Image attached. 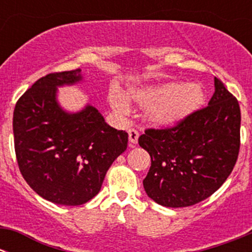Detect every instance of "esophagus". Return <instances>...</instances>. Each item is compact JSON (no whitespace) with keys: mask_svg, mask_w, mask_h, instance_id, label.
Instances as JSON below:
<instances>
[{"mask_svg":"<svg viewBox=\"0 0 252 252\" xmlns=\"http://www.w3.org/2000/svg\"><path fill=\"white\" fill-rule=\"evenodd\" d=\"M128 135H129V142L130 144H136L139 139V131L135 130V129H129L128 130Z\"/></svg>","mask_w":252,"mask_h":252,"instance_id":"esophagus-1","label":"esophagus"}]
</instances>
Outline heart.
<instances>
[{
    "mask_svg": "<svg viewBox=\"0 0 252 252\" xmlns=\"http://www.w3.org/2000/svg\"><path fill=\"white\" fill-rule=\"evenodd\" d=\"M129 98L147 107L150 121L159 126H171L199 110L204 103L205 93L201 85L196 83H164L131 90ZM108 100L117 113H128V101L121 91L112 90Z\"/></svg>",
    "mask_w": 252,
    "mask_h": 252,
    "instance_id": "heart-1",
    "label": "heart"
}]
</instances>
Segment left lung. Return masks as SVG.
Here are the masks:
<instances>
[{"mask_svg": "<svg viewBox=\"0 0 252 252\" xmlns=\"http://www.w3.org/2000/svg\"><path fill=\"white\" fill-rule=\"evenodd\" d=\"M240 121L238 100L215 77L208 106L171 128L146 129L139 145L151 157L142 182L149 197L166 207H188L217 191L238 159Z\"/></svg>", "mask_w": 252, "mask_h": 252, "instance_id": "8db88e82", "label": "left lung"}]
</instances>
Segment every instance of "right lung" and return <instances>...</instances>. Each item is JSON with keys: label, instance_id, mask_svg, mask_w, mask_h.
I'll list each match as a JSON object with an SVG mask.
<instances>
[{"label": "right lung", "instance_id": "add662e5", "mask_svg": "<svg viewBox=\"0 0 252 252\" xmlns=\"http://www.w3.org/2000/svg\"><path fill=\"white\" fill-rule=\"evenodd\" d=\"M80 73L40 78L20 96L13 113L20 173L37 195L58 205H83L96 196L111 164L128 146V133L108 126L94 106L68 113L58 105L57 86L78 83Z\"/></svg>", "mask_w": 252, "mask_h": 252}]
</instances>
